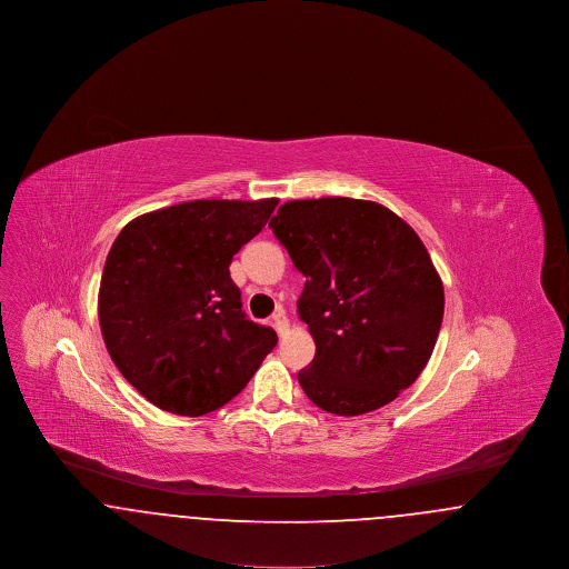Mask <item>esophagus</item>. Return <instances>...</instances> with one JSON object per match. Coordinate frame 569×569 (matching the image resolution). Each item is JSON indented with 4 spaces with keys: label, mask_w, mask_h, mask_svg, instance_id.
<instances>
[{
    "label": "esophagus",
    "mask_w": 569,
    "mask_h": 569,
    "mask_svg": "<svg viewBox=\"0 0 569 569\" xmlns=\"http://www.w3.org/2000/svg\"><path fill=\"white\" fill-rule=\"evenodd\" d=\"M272 328L277 330V335H283V332L288 330V318H286L283 309L274 311V316H272Z\"/></svg>",
    "instance_id": "34e87169"
}]
</instances>
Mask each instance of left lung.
<instances>
[{
    "label": "left lung",
    "mask_w": 569,
    "mask_h": 569,
    "mask_svg": "<svg viewBox=\"0 0 569 569\" xmlns=\"http://www.w3.org/2000/svg\"><path fill=\"white\" fill-rule=\"evenodd\" d=\"M272 234L307 277L298 316L316 356L305 395L337 416L388 406L427 367L443 320V286L420 237L371 200H290Z\"/></svg>",
    "instance_id": "1"
}]
</instances>
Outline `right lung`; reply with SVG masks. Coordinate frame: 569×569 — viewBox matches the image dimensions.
Instances as JSON below:
<instances>
[{
    "instance_id": "add662e5",
    "label": "right lung",
    "mask_w": 569,
    "mask_h": 569,
    "mask_svg": "<svg viewBox=\"0 0 569 569\" xmlns=\"http://www.w3.org/2000/svg\"><path fill=\"white\" fill-rule=\"evenodd\" d=\"M277 198L191 200L132 219L114 239L98 318L112 362L163 411L202 416L232 401L277 346L247 320L232 256Z\"/></svg>"
}]
</instances>
